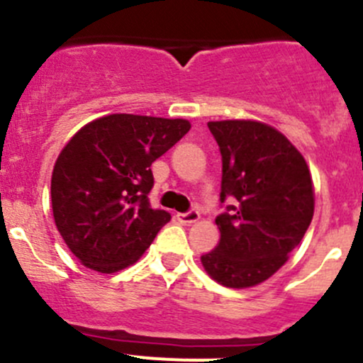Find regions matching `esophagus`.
Segmentation results:
<instances>
[{
	"mask_svg": "<svg viewBox=\"0 0 363 363\" xmlns=\"http://www.w3.org/2000/svg\"><path fill=\"white\" fill-rule=\"evenodd\" d=\"M199 219H200L199 211H189V212H184V214H177V221L181 223V225H193V223H196Z\"/></svg>",
	"mask_w": 363,
	"mask_h": 363,
	"instance_id": "esophagus-1",
	"label": "esophagus"
}]
</instances>
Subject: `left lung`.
Returning a JSON list of instances; mask_svg holds the SVG:
<instances>
[{
	"label": "left lung",
	"mask_w": 363,
	"mask_h": 363,
	"mask_svg": "<svg viewBox=\"0 0 363 363\" xmlns=\"http://www.w3.org/2000/svg\"><path fill=\"white\" fill-rule=\"evenodd\" d=\"M223 158L219 242L202 258L226 288H251L272 277L300 244L314 214V186L298 149L274 126L251 119L208 121Z\"/></svg>",
	"instance_id": "obj_1"
}]
</instances>
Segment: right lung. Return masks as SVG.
I'll list each match as a JSON object with an SVG mask.
<instances>
[{"label":"right lung","mask_w":363,"mask_h":363,"mask_svg":"<svg viewBox=\"0 0 363 363\" xmlns=\"http://www.w3.org/2000/svg\"><path fill=\"white\" fill-rule=\"evenodd\" d=\"M186 119L111 113L80 128L57 156L50 200L68 250L87 269L133 265L170 221L147 195L151 164L189 131Z\"/></svg>","instance_id":"1"}]
</instances>
